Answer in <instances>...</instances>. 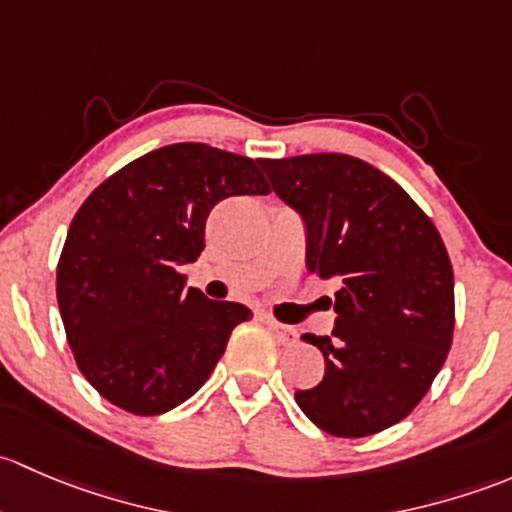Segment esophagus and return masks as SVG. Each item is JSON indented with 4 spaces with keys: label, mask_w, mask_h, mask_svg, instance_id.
<instances>
[{
    "label": "esophagus",
    "mask_w": 512,
    "mask_h": 512,
    "mask_svg": "<svg viewBox=\"0 0 512 512\" xmlns=\"http://www.w3.org/2000/svg\"><path fill=\"white\" fill-rule=\"evenodd\" d=\"M266 325L273 330V335H276V340L281 342V345H295V342H298V333H295L291 325H283L271 318H266Z\"/></svg>",
    "instance_id": "34e87169"
}]
</instances>
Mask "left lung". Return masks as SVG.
Here are the masks:
<instances>
[{"mask_svg":"<svg viewBox=\"0 0 512 512\" xmlns=\"http://www.w3.org/2000/svg\"><path fill=\"white\" fill-rule=\"evenodd\" d=\"M303 219L305 266L337 281L333 335L300 340L323 382L295 392L318 429L345 439L389 429L429 392L453 337V268L431 219L370 162L340 152L261 160Z\"/></svg>","mask_w":512,"mask_h":512,"instance_id":"left-lung-1","label":"left lung"}]
</instances>
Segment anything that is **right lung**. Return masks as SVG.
Returning a JSON list of instances; mask_svg holds the SVG:
<instances>
[{
  "label": "right lung",
  "mask_w": 512,
  "mask_h": 512,
  "mask_svg": "<svg viewBox=\"0 0 512 512\" xmlns=\"http://www.w3.org/2000/svg\"><path fill=\"white\" fill-rule=\"evenodd\" d=\"M258 162L202 142L160 147L105 179L63 244L56 295L68 345L100 397L138 416L187 402L251 310L187 288L226 197L268 194Z\"/></svg>",
  "instance_id": "obj_1"
}]
</instances>
